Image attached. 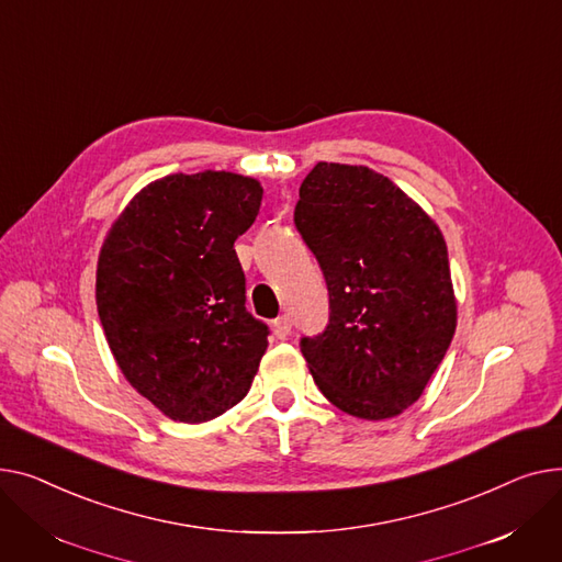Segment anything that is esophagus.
I'll use <instances>...</instances> for the list:
<instances>
[{
  "mask_svg": "<svg viewBox=\"0 0 562 562\" xmlns=\"http://www.w3.org/2000/svg\"><path fill=\"white\" fill-rule=\"evenodd\" d=\"M290 331H292V319L288 315H281V317L274 319V334H277V338L283 340V338L290 336Z\"/></svg>",
  "mask_w": 562,
  "mask_h": 562,
  "instance_id": "1",
  "label": "esophagus"
}]
</instances>
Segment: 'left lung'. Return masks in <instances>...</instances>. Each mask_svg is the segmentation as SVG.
Wrapping results in <instances>:
<instances>
[{
    "mask_svg": "<svg viewBox=\"0 0 562 562\" xmlns=\"http://www.w3.org/2000/svg\"><path fill=\"white\" fill-rule=\"evenodd\" d=\"M294 226L328 288V324L300 347L324 397L360 419L413 406L456 331L447 245L438 224L387 177L317 162Z\"/></svg>",
    "mask_w": 562,
    "mask_h": 562,
    "instance_id": "1",
    "label": "left lung"
}]
</instances>
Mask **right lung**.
<instances>
[{"instance_id":"right-lung-1","label":"right lung","mask_w":562,"mask_h":562,"mask_svg":"<svg viewBox=\"0 0 562 562\" xmlns=\"http://www.w3.org/2000/svg\"><path fill=\"white\" fill-rule=\"evenodd\" d=\"M262 200L234 172L170 175L122 211L97 262V311L126 381L175 422L245 400L270 328L245 302L234 249Z\"/></svg>"}]
</instances>
